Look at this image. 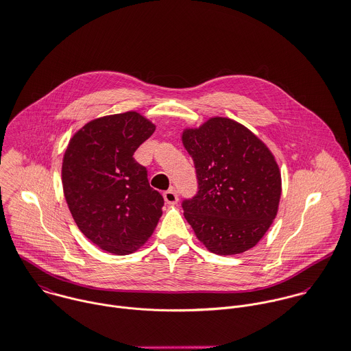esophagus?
I'll return each instance as SVG.
<instances>
[{
  "mask_svg": "<svg viewBox=\"0 0 351 351\" xmlns=\"http://www.w3.org/2000/svg\"><path fill=\"white\" fill-rule=\"evenodd\" d=\"M163 197H165V200H166V203L167 204H177L178 203V195H177V192H176V189H169V191H166L165 193H163Z\"/></svg>",
  "mask_w": 351,
  "mask_h": 351,
  "instance_id": "obj_1",
  "label": "esophagus"
}]
</instances>
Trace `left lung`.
<instances>
[{"instance_id":"8db88e82","label":"left lung","mask_w":351,"mask_h":351,"mask_svg":"<svg viewBox=\"0 0 351 351\" xmlns=\"http://www.w3.org/2000/svg\"><path fill=\"white\" fill-rule=\"evenodd\" d=\"M182 143L197 177V193L182 202L196 237L221 256L253 247L272 225L282 193L271 151L247 128L223 117L185 129Z\"/></svg>"}]
</instances>
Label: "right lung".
<instances>
[{"label":"right lung","mask_w":351,"mask_h":351,"mask_svg":"<svg viewBox=\"0 0 351 351\" xmlns=\"http://www.w3.org/2000/svg\"><path fill=\"white\" fill-rule=\"evenodd\" d=\"M155 130L136 112L97 118L71 138L62 160L69 211L91 242L113 254L138 249L155 230L165 200L134 151Z\"/></svg>","instance_id":"1"}]
</instances>
